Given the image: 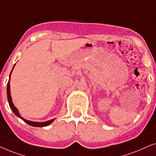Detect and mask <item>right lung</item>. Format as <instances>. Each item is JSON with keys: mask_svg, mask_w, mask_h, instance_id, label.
Returning a JSON list of instances; mask_svg holds the SVG:
<instances>
[{"mask_svg": "<svg viewBox=\"0 0 156 156\" xmlns=\"http://www.w3.org/2000/svg\"><path fill=\"white\" fill-rule=\"evenodd\" d=\"M13 66V68H14ZM13 69H12L11 72H10V78H9V80H8V85H7V96H8V103H9V105L10 107V108L12 109V111L14 113L16 114V115L18 116V117H19L20 118H21V119L23 120L24 122H26L27 124H28V125H30L31 126H34V127H44V126H47L51 124L52 122L53 121L54 119H52V120H50L48 121L47 122H43V123H38V122H33V121H29V120H27L26 119H24L23 118H22L21 116L19 114V112H18V109L16 108L14 106L13 102H12V98H11V95H10V75H11V73L13 71Z\"/></svg>", "mask_w": 156, "mask_h": 156, "instance_id": "obj_1", "label": "right lung"}]
</instances>
